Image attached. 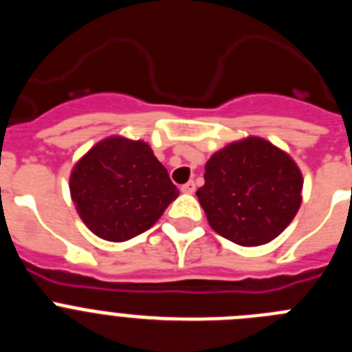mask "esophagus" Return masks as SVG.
I'll return each mask as SVG.
<instances>
[{"mask_svg": "<svg viewBox=\"0 0 352 352\" xmlns=\"http://www.w3.org/2000/svg\"><path fill=\"white\" fill-rule=\"evenodd\" d=\"M182 192L183 194H194L195 192V183L194 182H188L182 186Z\"/></svg>", "mask_w": 352, "mask_h": 352, "instance_id": "34e87169", "label": "esophagus"}]
</instances>
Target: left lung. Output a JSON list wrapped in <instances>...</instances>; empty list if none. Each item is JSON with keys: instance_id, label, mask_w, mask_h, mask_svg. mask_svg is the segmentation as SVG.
<instances>
[{"instance_id": "obj_1", "label": "left lung", "mask_w": 352, "mask_h": 352, "mask_svg": "<svg viewBox=\"0 0 352 352\" xmlns=\"http://www.w3.org/2000/svg\"><path fill=\"white\" fill-rule=\"evenodd\" d=\"M301 188L303 176L291 155L248 135L211 155L197 197L217 234L241 247H259L296 217Z\"/></svg>"}]
</instances>
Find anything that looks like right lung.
<instances>
[{
    "label": "right lung",
    "mask_w": 352,
    "mask_h": 352,
    "mask_svg": "<svg viewBox=\"0 0 352 352\" xmlns=\"http://www.w3.org/2000/svg\"><path fill=\"white\" fill-rule=\"evenodd\" d=\"M68 186L89 231L116 243L153 227L179 194L148 142L123 135L102 139L84 153Z\"/></svg>",
    "instance_id": "1"
}]
</instances>
